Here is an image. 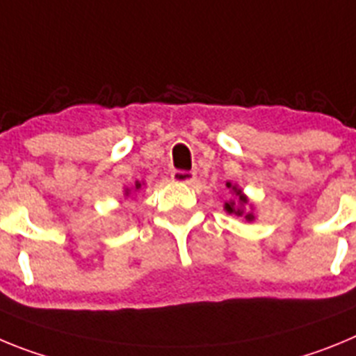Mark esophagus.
<instances>
[{
	"label": "esophagus",
	"instance_id": "obj_1",
	"mask_svg": "<svg viewBox=\"0 0 356 356\" xmlns=\"http://www.w3.org/2000/svg\"><path fill=\"white\" fill-rule=\"evenodd\" d=\"M172 181L176 184H193L196 180V172L194 171H172L171 172Z\"/></svg>",
	"mask_w": 356,
	"mask_h": 356
}]
</instances>
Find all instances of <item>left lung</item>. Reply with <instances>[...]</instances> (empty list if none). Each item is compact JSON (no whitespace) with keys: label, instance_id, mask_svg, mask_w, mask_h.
Wrapping results in <instances>:
<instances>
[{"label":"left lung","instance_id":"left-lung-1","mask_svg":"<svg viewBox=\"0 0 356 356\" xmlns=\"http://www.w3.org/2000/svg\"><path fill=\"white\" fill-rule=\"evenodd\" d=\"M226 187L229 191V200L225 201L226 212L234 213V216L241 217V219L248 222H253L257 216H254V207L250 201V197L242 193V188L238 185L232 184V181H226Z\"/></svg>","mask_w":356,"mask_h":356}]
</instances>
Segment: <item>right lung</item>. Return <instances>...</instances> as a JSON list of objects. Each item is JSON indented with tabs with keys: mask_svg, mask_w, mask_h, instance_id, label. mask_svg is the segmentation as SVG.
Wrapping results in <instances>:
<instances>
[{
	"mask_svg": "<svg viewBox=\"0 0 356 356\" xmlns=\"http://www.w3.org/2000/svg\"><path fill=\"white\" fill-rule=\"evenodd\" d=\"M143 187H144V181H135L134 187H130V188L124 187V197L130 196L131 193H137V191H140V188H143Z\"/></svg>",
	"mask_w": 356,
	"mask_h": 356,
	"instance_id": "add662e5",
	"label": "right lung"
}]
</instances>
